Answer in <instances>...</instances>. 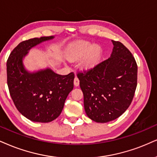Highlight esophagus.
Returning a JSON list of instances; mask_svg holds the SVG:
<instances>
[{"mask_svg":"<svg viewBox=\"0 0 157 157\" xmlns=\"http://www.w3.org/2000/svg\"><path fill=\"white\" fill-rule=\"evenodd\" d=\"M73 84H74V86H79V80H78V78H77L76 76L75 77L74 82H73Z\"/></svg>","mask_w":157,"mask_h":157,"instance_id":"34e87169","label":"esophagus"}]
</instances>
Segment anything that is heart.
Instances as JSON below:
<instances>
[{"label":"heart","mask_w":157,"mask_h":157,"mask_svg":"<svg viewBox=\"0 0 157 157\" xmlns=\"http://www.w3.org/2000/svg\"><path fill=\"white\" fill-rule=\"evenodd\" d=\"M102 54V49L100 46L85 40H78L71 46L67 56L71 60H76L84 57L81 67L84 70H90L96 66Z\"/></svg>","instance_id":"b5f03b06"}]
</instances>
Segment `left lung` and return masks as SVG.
Listing matches in <instances>:
<instances>
[{"label":"left lung","mask_w":157,"mask_h":157,"mask_svg":"<svg viewBox=\"0 0 157 157\" xmlns=\"http://www.w3.org/2000/svg\"><path fill=\"white\" fill-rule=\"evenodd\" d=\"M108 59L84 73H78L87 117L98 123L117 119L130 105L137 86L138 66L128 49L112 40Z\"/></svg>","instance_id":"8db88e82"}]
</instances>
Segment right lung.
<instances>
[{
	"label": "right lung",
	"instance_id": "right-lung-1",
	"mask_svg": "<svg viewBox=\"0 0 157 157\" xmlns=\"http://www.w3.org/2000/svg\"><path fill=\"white\" fill-rule=\"evenodd\" d=\"M54 38H34L21 42L7 60V84L13 103L22 115L36 122L47 123L57 119L73 89V73L62 75L49 67L30 72L23 63L29 50Z\"/></svg>",
	"mask_w": 157,
	"mask_h": 157
}]
</instances>
